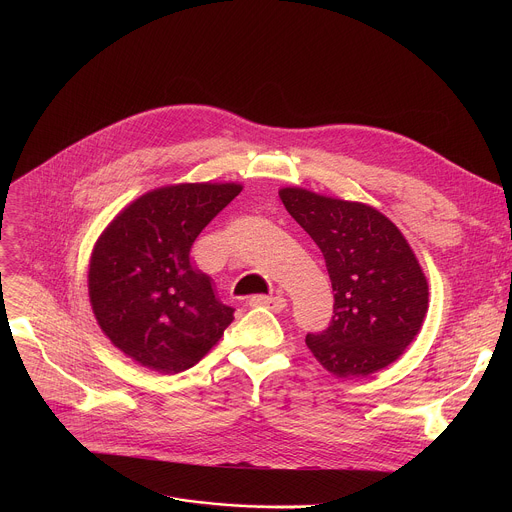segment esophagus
Instances as JSON below:
<instances>
[{"instance_id": "1", "label": "esophagus", "mask_w": 512, "mask_h": 512, "mask_svg": "<svg viewBox=\"0 0 512 512\" xmlns=\"http://www.w3.org/2000/svg\"><path fill=\"white\" fill-rule=\"evenodd\" d=\"M249 304L251 306H263V308H269L273 312H281L287 306L285 298H281V296H253L249 300Z\"/></svg>"}]
</instances>
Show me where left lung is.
<instances>
[{"label":"left lung","mask_w":512,"mask_h":512,"mask_svg":"<svg viewBox=\"0 0 512 512\" xmlns=\"http://www.w3.org/2000/svg\"><path fill=\"white\" fill-rule=\"evenodd\" d=\"M287 212L320 247L334 289V316L306 344L338 379L369 377L415 340L427 314L425 273L403 233L377 208L281 188Z\"/></svg>","instance_id":"obj_1"}]
</instances>
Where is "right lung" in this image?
I'll list each match as a JSON object with an SVG mask.
<instances>
[{
	"label": "right lung",
	"instance_id": "1",
	"mask_svg": "<svg viewBox=\"0 0 512 512\" xmlns=\"http://www.w3.org/2000/svg\"><path fill=\"white\" fill-rule=\"evenodd\" d=\"M235 182L174 184L125 206L95 243L89 298L103 334L141 367L176 375L218 342L233 308L190 261L202 229L239 192Z\"/></svg>",
	"mask_w": 512,
	"mask_h": 512
}]
</instances>
